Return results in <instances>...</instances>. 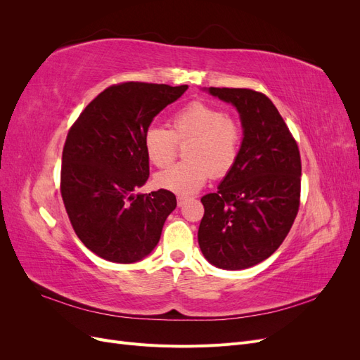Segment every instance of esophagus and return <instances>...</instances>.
Returning <instances> with one entry per match:
<instances>
[{
  "label": "esophagus",
  "mask_w": 360,
  "mask_h": 360,
  "mask_svg": "<svg viewBox=\"0 0 360 360\" xmlns=\"http://www.w3.org/2000/svg\"><path fill=\"white\" fill-rule=\"evenodd\" d=\"M184 201H186V198H184V197H177V204H179V207H181V205L184 204Z\"/></svg>",
  "instance_id": "1"
}]
</instances>
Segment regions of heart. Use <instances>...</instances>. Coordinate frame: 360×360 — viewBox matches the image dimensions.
<instances>
[{
    "instance_id": "1",
    "label": "heart",
    "mask_w": 360,
    "mask_h": 360,
    "mask_svg": "<svg viewBox=\"0 0 360 360\" xmlns=\"http://www.w3.org/2000/svg\"><path fill=\"white\" fill-rule=\"evenodd\" d=\"M184 146V162L159 172L155 181L159 188L179 197L198 192L205 181L222 179L230 172L240 155L242 127L225 111L202 101L183 106L169 120V130L151 126L144 135L148 160L165 168Z\"/></svg>"
}]
</instances>
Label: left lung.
I'll return each instance as SVG.
<instances>
[{"label": "left lung", "mask_w": 360, "mask_h": 360, "mask_svg": "<svg viewBox=\"0 0 360 360\" xmlns=\"http://www.w3.org/2000/svg\"><path fill=\"white\" fill-rule=\"evenodd\" d=\"M209 93L237 108L243 141L217 192L201 198L198 243L213 266L242 270L269 258L290 233L300 205V153L266 94L216 86Z\"/></svg>", "instance_id": "left-lung-1"}]
</instances>
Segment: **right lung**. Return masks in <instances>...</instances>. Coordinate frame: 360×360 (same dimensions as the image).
<instances>
[{
    "mask_svg": "<svg viewBox=\"0 0 360 360\" xmlns=\"http://www.w3.org/2000/svg\"><path fill=\"white\" fill-rule=\"evenodd\" d=\"M188 85L122 82L108 86L72 124L63 148L60 191L76 236L112 263H135L158 245L176 209L165 189L136 193L148 176L144 135Z\"/></svg>",
    "mask_w": 360,
    "mask_h": 360,
    "instance_id": "add662e5",
    "label": "right lung"
}]
</instances>
